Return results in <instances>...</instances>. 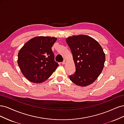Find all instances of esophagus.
I'll return each instance as SVG.
<instances>
[{"label":"esophagus","instance_id":"obj_1","mask_svg":"<svg viewBox=\"0 0 124 124\" xmlns=\"http://www.w3.org/2000/svg\"><path fill=\"white\" fill-rule=\"evenodd\" d=\"M66 63V60H64L62 62V64H65Z\"/></svg>","mask_w":124,"mask_h":124}]
</instances>
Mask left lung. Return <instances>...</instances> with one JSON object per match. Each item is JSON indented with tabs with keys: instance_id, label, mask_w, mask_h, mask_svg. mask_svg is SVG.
Here are the masks:
<instances>
[{
	"instance_id": "obj_1",
	"label": "left lung",
	"mask_w": 124,
	"mask_h": 124,
	"mask_svg": "<svg viewBox=\"0 0 124 124\" xmlns=\"http://www.w3.org/2000/svg\"><path fill=\"white\" fill-rule=\"evenodd\" d=\"M73 54L76 67L75 74L70 76L76 85L85 86L94 82L101 71L105 54L99 44L89 36L74 35L66 39Z\"/></svg>"
}]
</instances>
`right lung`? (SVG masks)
Returning a JSON list of instances; mask_svg holds the SVG:
<instances>
[{"label": "right lung", "mask_w": 124, "mask_h": 124, "mask_svg": "<svg viewBox=\"0 0 124 124\" xmlns=\"http://www.w3.org/2000/svg\"><path fill=\"white\" fill-rule=\"evenodd\" d=\"M57 38L37 37L19 50L17 63L23 75L30 82L42 83L48 79L59 66L51 47Z\"/></svg>", "instance_id": "right-lung-1"}]
</instances>
